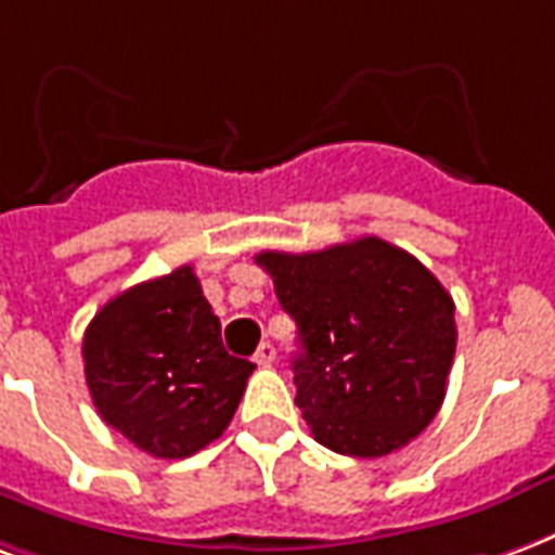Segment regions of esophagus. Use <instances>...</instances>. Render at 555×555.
I'll list each match as a JSON object with an SVG mask.
<instances>
[{"mask_svg": "<svg viewBox=\"0 0 555 555\" xmlns=\"http://www.w3.org/2000/svg\"><path fill=\"white\" fill-rule=\"evenodd\" d=\"M273 359H276V347L270 344V340H264L261 347L256 350V356H253V361H256L258 367H267V364H273Z\"/></svg>", "mask_w": 555, "mask_h": 555, "instance_id": "esophagus-1", "label": "esophagus"}]
</instances>
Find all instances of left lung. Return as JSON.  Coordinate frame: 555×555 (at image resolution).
I'll list each match as a JSON object with an SVG mask.
<instances>
[{
    "mask_svg": "<svg viewBox=\"0 0 555 555\" xmlns=\"http://www.w3.org/2000/svg\"><path fill=\"white\" fill-rule=\"evenodd\" d=\"M297 320V405L314 441L379 459L433 424L455 356V306L414 256L382 237L318 253H258Z\"/></svg>",
    "mask_w": 555,
    "mask_h": 555,
    "instance_id": "left-lung-1",
    "label": "left lung"
}]
</instances>
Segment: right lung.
I'll list each match as a JSON object with an SVG mask.
<instances>
[{
	"instance_id": "1",
	"label": "right lung",
	"mask_w": 555,
	"mask_h": 555,
	"mask_svg": "<svg viewBox=\"0 0 555 555\" xmlns=\"http://www.w3.org/2000/svg\"><path fill=\"white\" fill-rule=\"evenodd\" d=\"M96 412L155 459H188L232 421L256 364L229 356L194 267L108 299L81 344Z\"/></svg>"
}]
</instances>
